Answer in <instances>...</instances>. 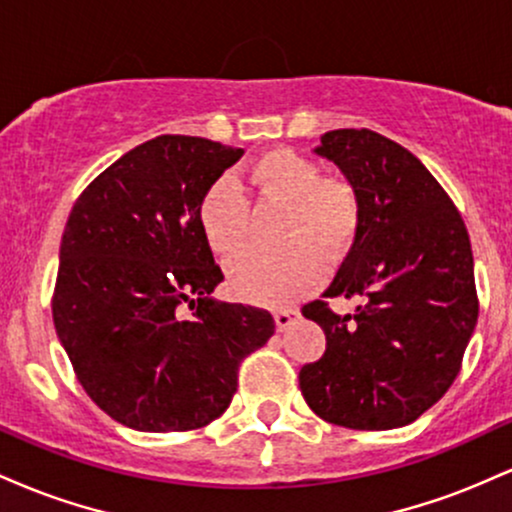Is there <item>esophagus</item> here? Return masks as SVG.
Returning <instances> with one entry per match:
<instances>
[{"label":"esophagus","mask_w":512,"mask_h":512,"mask_svg":"<svg viewBox=\"0 0 512 512\" xmlns=\"http://www.w3.org/2000/svg\"><path fill=\"white\" fill-rule=\"evenodd\" d=\"M298 317H301V313H298V310H293V308H281V310H276V313H274L276 330L284 332L286 327H291L293 322L298 320Z\"/></svg>","instance_id":"esophagus-1"}]
</instances>
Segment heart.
<instances>
[{
  "label": "heart",
  "mask_w": 512,
  "mask_h": 512,
  "mask_svg": "<svg viewBox=\"0 0 512 512\" xmlns=\"http://www.w3.org/2000/svg\"><path fill=\"white\" fill-rule=\"evenodd\" d=\"M248 178L260 202L284 207L279 240L286 250L248 252L231 264L228 286L240 301L289 305L315 289L320 267L342 262L354 248L361 204L342 178H325L315 161L293 149L264 151L250 163ZM199 228L214 255L231 260L250 236V204L231 178L211 182L199 199Z\"/></svg>",
  "instance_id": "obj_1"
}]
</instances>
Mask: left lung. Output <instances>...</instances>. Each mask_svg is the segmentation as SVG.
I'll use <instances>...</instances> for the list:
<instances>
[{
    "instance_id": "obj_1",
    "label": "left lung",
    "mask_w": 512,
    "mask_h": 512,
    "mask_svg": "<svg viewBox=\"0 0 512 512\" xmlns=\"http://www.w3.org/2000/svg\"><path fill=\"white\" fill-rule=\"evenodd\" d=\"M315 154L356 190L361 226L330 289L303 305L327 349L301 368V392L330 424L407 426L448 392L477 325L467 228L424 163L383 134L332 129ZM339 295L357 298L354 314L326 305Z\"/></svg>"
}]
</instances>
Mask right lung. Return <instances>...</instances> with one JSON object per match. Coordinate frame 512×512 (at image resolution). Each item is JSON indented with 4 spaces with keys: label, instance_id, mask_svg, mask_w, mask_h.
I'll return each mask as SVG.
<instances>
[{
    "label": "right lung",
    "instance_id": "add662e5",
    "mask_svg": "<svg viewBox=\"0 0 512 512\" xmlns=\"http://www.w3.org/2000/svg\"><path fill=\"white\" fill-rule=\"evenodd\" d=\"M243 149L161 134L117 158L81 192L60 245L52 320L86 395L122 426L192 431L219 419L238 366L274 317L223 303L199 228V199ZM187 302L192 318L179 315Z\"/></svg>",
    "mask_w": 512,
    "mask_h": 512
}]
</instances>
